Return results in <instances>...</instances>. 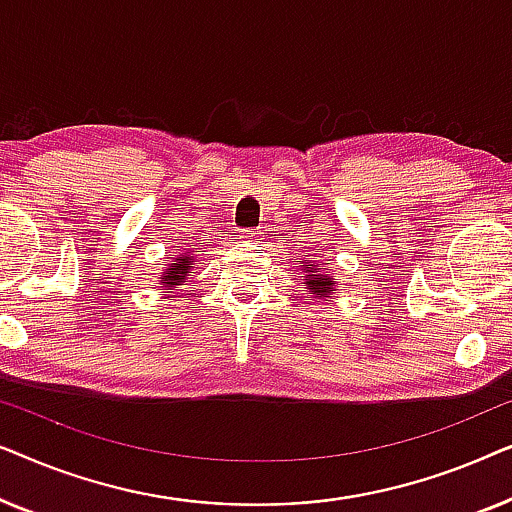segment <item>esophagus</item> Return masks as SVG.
I'll use <instances>...</instances> for the list:
<instances>
[{
    "mask_svg": "<svg viewBox=\"0 0 512 512\" xmlns=\"http://www.w3.org/2000/svg\"><path fill=\"white\" fill-rule=\"evenodd\" d=\"M263 233L261 230H247V233H242V242L251 244V247H261L263 244Z\"/></svg>",
    "mask_w": 512,
    "mask_h": 512,
    "instance_id": "1",
    "label": "esophagus"
}]
</instances>
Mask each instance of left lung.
Masks as SVG:
<instances>
[{"mask_svg": "<svg viewBox=\"0 0 512 512\" xmlns=\"http://www.w3.org/2000/svg\"><path fill=\"white\" fill-rule=\"evenodd\" d=\"M298 268L305 272V277H303V286L307 291L312 293V298L317 300H328V298H333L335 293H338L340 289H338V282H335V277L333 275H328V268H326V263H321V261H310V263H305L303 258H300L298 261Z\"/></svg>", "mask_w": 512, "mask_h": 512, "instance_id": "obj_1", "label": "left lung"}]
</instances>
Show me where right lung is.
Masks as SVG:
<instances>
[{
	"label": "right lung",
	"instance_id": "right-lung-1",
	"mask_svg": "<svg viewBox=\"0 0 512 512\" xmlns=\"http://www.w3.org/2000/svg\"><path fill=\"white\" fill-rule=\"evenodd\" d=\"M193 265H195V256L191 254V251H184V254L174 256V261L167 263V268L160 272V277H158L160 291L172 293L174 289H179L181 282H186L188 272L193 270Z\"/></svg>",
	"mask_w": 512,
	"mask_h": 512
}]
</instances>
